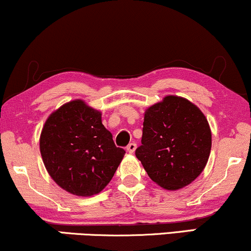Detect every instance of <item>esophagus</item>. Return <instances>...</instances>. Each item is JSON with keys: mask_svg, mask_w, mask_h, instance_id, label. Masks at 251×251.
I'll return each instance as SVG.
<instances>
[{"mask_svg": "<svg viewBox=\"0 0 251 251\" xmlns=\"http://www.w3.org/2000/svg\"><path fill=\"white\" fill-rule=\"evenodd\" d=\"M135 150H136V144H135V143H129V146L126 147V151H128L129 154H134Z\"/></svg>", "mask_w": 251, "mask_h": 251, "instance_id": "1", "label": "esophagus"}]
</instances>
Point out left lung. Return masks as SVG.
I'll list each match as a JSON object with an SVG mask.
<instances>
[{
	"mask_svg": "<svg viewBox=\"0 0 251 251\" xmlns=\"http://www.w3.org/2000/svg\"><path fill=\"white\" fill-rule=\"evenodd\" d=\"M142 146L135 151L149 177L167 190L190 184L207 166L211 131L204 114L179 96L146 110Z\"/></svg>",
	"mask_w": 251,
	"mask_h": 251,
	"instance_id": "left-lung-1",
	"label": "left lung"
}]
</instances>
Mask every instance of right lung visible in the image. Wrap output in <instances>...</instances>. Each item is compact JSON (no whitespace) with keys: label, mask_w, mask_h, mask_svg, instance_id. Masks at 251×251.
Masks as SVG:
<instances>
[{"label":"right lung","mask_w":251,"mask_h":251,"mask_svg":"<svg viewBox=\"0 0 251 251\" xmlns=\"http://www.w3.org/2000/svg\"><path fill=\"white\" fill-rule=\"evenodd\" d=\"M101 111L74 100L50 114L40 151L50 177L76 196H93L107 187L126 151L102 125Z\"/></svg>","instance_id":"obj_1"}]
</instances>
